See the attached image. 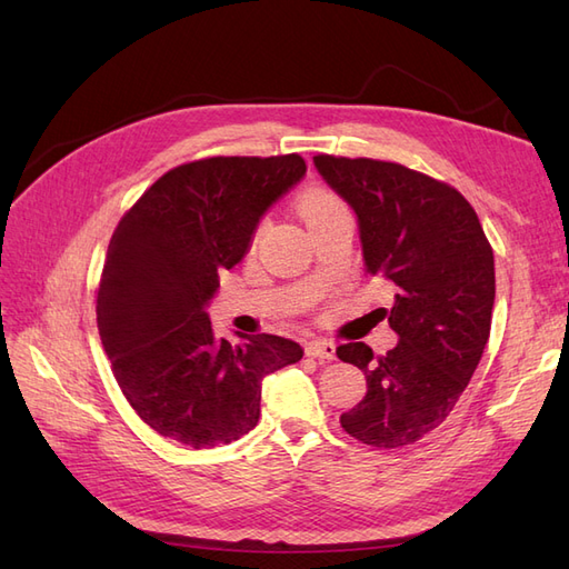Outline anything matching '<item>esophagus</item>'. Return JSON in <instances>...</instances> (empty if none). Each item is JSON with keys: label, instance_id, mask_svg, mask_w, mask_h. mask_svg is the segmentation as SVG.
Masks as SVG:
<instances>
[{"label": "esophagus", "instance_id": "1", "mask_svg": "<svg viewBox=\"0 0 569 569\" xmlns=\"http://www.w3.org/2000/svg\"><path fill=\"white\" fill-rule=\"evenodd\" d=\"M306 356L320 358V360H335L337 358V347H335L332 341L316 339V341H308L306 343Z\"/></svg>", "mask_w": 569, "mask_h": 569}]
</instances>
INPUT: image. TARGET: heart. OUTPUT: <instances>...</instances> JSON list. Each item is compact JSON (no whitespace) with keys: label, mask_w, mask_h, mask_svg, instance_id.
Here are the masks:
<instances>
[{"label":"heart","mask_w":569,"mask_h":569,"mask_svg":"<svg viewBox=\"0 0 569 569\" xmlns=\"http://www.w3.org/2000/svg\"><path fill=\"white\" fill-rule=\"evenodd\" d=\"M341 206L343 203L339 201V197H335L332 192H327V189H320V187L306 189V192L299 197V213L306 222H311L313 218H318L322 213L341 209Z\"/></svg>","instance_id":"obj_1"}]
</instances>
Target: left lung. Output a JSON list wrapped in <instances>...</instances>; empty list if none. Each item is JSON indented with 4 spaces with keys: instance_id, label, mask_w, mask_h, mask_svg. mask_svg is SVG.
<instances>
[{
    "instance_id": "obj_1",
    "label": "left lung",
    "mask_w": 569,
    "mask_h": 569,
    "mask_svg": "<svg viewBox=\"0 0 569 569\" xmlns=\"http://www.w3.org/2000/svg\"><path fill=\"white\" fill-rule=\"evenodd\" d=\"M313 163L358 218L366 270L399 287L389 311L399 343L385 356L363 341L337 349L368 382L339 422L368 446L401 449L449 418L472 380L491 330L493 251L446 182L375 159L320 153Z\"/></svg>"
}]
</instances>
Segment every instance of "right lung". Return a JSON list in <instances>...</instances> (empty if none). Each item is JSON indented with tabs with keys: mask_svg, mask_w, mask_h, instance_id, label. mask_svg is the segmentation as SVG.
I'll return each instance as SVG.
<instances>
[{
	"mask_svg": "<svg viewBox=\"0 0 569 569\" xmlns=\"http://www.w3.org/2000/svg\"><path fill=\"white\" fill-rule=\"evenodd\" d=\"M306 176L299 153L213 157L168 170L120 218L97 295L118 387L151 429L192 449L230 443L261 418L263 377L303 349L274 335L218 339V272L247 256L270 206Z\"/></svg>",
	"mask_w": 569,
	"mask_h": 569,
	"instance_id": "add662e5",
	"label": "right lung"
}]
</instances>
